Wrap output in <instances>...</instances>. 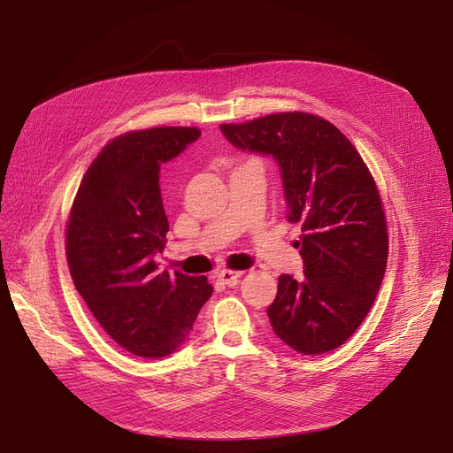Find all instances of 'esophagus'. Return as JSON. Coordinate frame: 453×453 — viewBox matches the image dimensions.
Returning <instances> with one entry per match:
<instances>
[{"mask_svg":"<svg viewBox=\"0 0 453 453\" xmlns=\"http://www.w3.org/2000/svg\"><path fill=\"white\" fill-rule=\"evenodd\" d=\"M242 272H234V270H222L219 272V275H216V280H219L222 285H227V287H234L239 283Z\"/></svg>","mask_w":453,"mask_h":453,"instance_id":"obj_1","label":"esophagus"}]
</instances>
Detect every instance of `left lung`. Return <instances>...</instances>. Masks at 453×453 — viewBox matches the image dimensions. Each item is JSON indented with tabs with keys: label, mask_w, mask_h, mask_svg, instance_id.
Listing matches in <instances>:
<instances>
[{
	"label": "left lung",
	"mask_w": 453,
	"mask_h": 453,
	"mask_svg": "<svg viewBox=\"0 0 453 453\" xmlns=\"http://www.w3.org/2000/svg\"><path fill=\"white\" fill-rule=\"evenodd\" d=\"M220 131L237 150L278 163L287 220L302 226L303 278L280 275L266 309L273 333L303 356L339 348L376 300L388 253L380 192L361 155L335 126L307 112Z\"/></svg>",
	"instance_id": "8db88e82"
}]
</instances>
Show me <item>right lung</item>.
Listing matches in <instances>:
<instances>
[{
	"label": "right lung",
	"mask_w": 453,
	"mask_h": 453,
	"mask_svg": "<svg viewBox=\"0 0 453 453\" xmlns=\"http://www.w3.org/2000/svg\"><path fill=\"white\" fill-rule=\"evenodd\" d=\"M202 136L196 127H153L109 142L88 166L66 229L77 292L109 333L139 357H166L211 298L207 278L157 270L168 219L159 172Z\"/></svg>",
	"instance_id": "1"
}]
</instances>
